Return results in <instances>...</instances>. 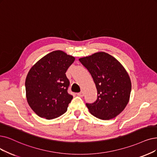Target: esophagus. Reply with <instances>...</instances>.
<instances>
[{"label":"esophagus","mask_w":157,"mask_h":157,"mask_svg":"<svg viewBox=\"0 0 157 157\" xmlns=\"http://www.w3.org/2000/svg\"><path fill=\"white\" fill-rule=\"evenodd\" d=\"M77 95L79 97H83L84 96V92L83 91H80V93H77Z\"/></svg>","instance_id":"esophagus-1"}]
</instances>
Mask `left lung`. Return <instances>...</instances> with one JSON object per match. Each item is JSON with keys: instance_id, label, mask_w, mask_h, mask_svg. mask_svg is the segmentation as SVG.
Instances as JSON below:
<instances>
[{"instance_id": "obj_1", "label": "left lung", "mask_w": 157, "mask_h": 157, "mask_svg": "<svg viewBox=\"0 0 157 157\" xmlns=\"http://www.w3.org/2000/svg\"><path fill=\"white\" fill-rule=\"evenodd\" d=\"M79 61L90 73L97 90L96 101L86 104L90 112L102 120L115 118L129 102L131 82L128 73L115 58L105 52Z\"/></svg>"}]
</instances>
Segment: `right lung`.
<instances>
[{"mask_svg": "<svg viewBox=\"0 0 157 157\" xmlns=\"http://www.w3.org/2000/svg\"><path fill=\"white\" fill-rule=\"evenodd\" d=\"M75 57L60 50L48 53L30 69L26 77V98L41 118L50 120L66 112L73 96L67 93L70 81L66 72Z\"/></svg>", "mask_w": 157, "mask_h": 157, "instance_id": "add662e5", "label": "right lung"}]
</instances>
